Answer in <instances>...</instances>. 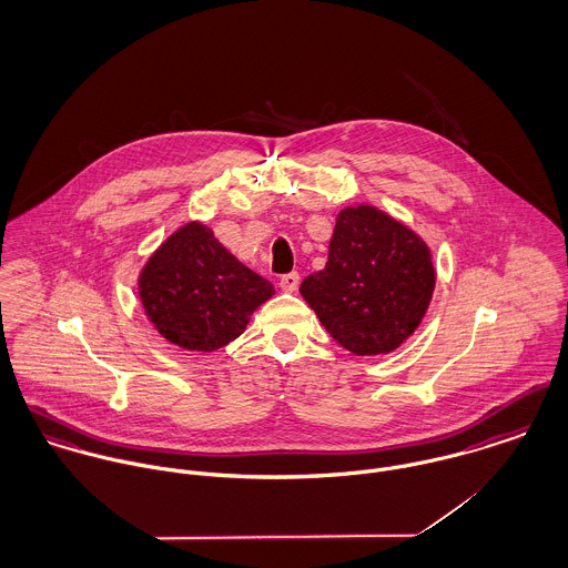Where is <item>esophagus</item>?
Returning a JSON list of instances; mask_svg holds the SVG:
<instances>
[{
  "label": "esophagus",
  "instance_id": "esophagus-1",
  "mask_svg": "<svg viewBox=\"0 0 568 568\" xmlns=\"http://www.w3.org/2000/svg\"><path fill=\"white\" fill-rule=\"evenodd\" d=\"M298 283H301V276H298V272H290V274H283V276H281V281H278L281 290H283V292H290V294L298 290Z\"/></svg>",
  "mask_w": 568,
  "mask_h": 568
}]
</instances>
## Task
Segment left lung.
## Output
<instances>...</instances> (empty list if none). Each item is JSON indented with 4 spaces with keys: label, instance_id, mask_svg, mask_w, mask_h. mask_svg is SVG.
<instances>
[{
    "label": "left lung",
    "instance_id": "8db88e82",
    "mask_svg": "<svg viewBox=\"0 0 568 568\" xmlns=\"http://www.w3.org/2000/svg\"><path fill=\"white\" fill-rule=\"evenodd\" d=\"M436 287L432 251L377 206L339 211L324 270L301 294L328 335L353 355L396 351L427 314Z\"/></svg>",
    "mask_w": 568,
    "mask_h": 568
}]
</instances>
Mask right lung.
<instances>
[{
  "instance_id": "right-lung-1",
  "label": "right lung",
  "mask_w": 568,
  "mask_h": 568,
  "mask_svg": "<svg viewBox=\"0 0 568 568\" xmlns=\"http://www.w3.org/2000/svg\"><path fill=\"white\" fill-rule=\"evenodd\" d=\"M274 287L229 253L200 222H187L148 258L139 298L148 320L172 344L213 353L240 337Z\"/></svg>"
}]
</instances>
